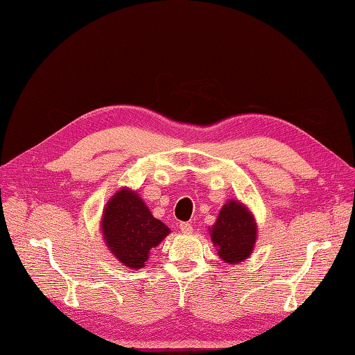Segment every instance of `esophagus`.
I'll use <instances>...</instances> for the list:
<instances>
[{"label":"esophagus","mask_w":355,"mask_h":355,"mask_svg":"<svg viewBox=\"0 0 355 355\" xmlns=\"http://www.w3.org/2000/svg\"><path fill=\"white\" fill-rule=\"evenodd\" d=\"M180 230H182V233H184V235H189V233L193 232V227L191 223H182L180 224Z\"/></svg>","instance_id":"34e87169"}]
</instances>
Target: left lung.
I'll use <instances>...</instances> for the list:
<instances>
[{
	"instance_id": "1",
	"label": "left lung",
	"mask_w": 355,
	"mask_h": 355,
	"mask_svg": "<svg viewBox=\"0 0 355 355\" xmlns=\"http://www.w3.org/2000/svg\"><path fill=\"white\" fill-rule=\"evenodd\" d=\"M210 230L218 254L224 262L238 263L245 261L256 243V223L250 210L239 201L225 202Z\"/></svg>"
}]
</instances>
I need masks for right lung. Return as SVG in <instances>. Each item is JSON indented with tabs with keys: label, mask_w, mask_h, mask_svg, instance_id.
Wrapping results in <instances>:
<instances>
[{
	"label": "right lung",
	"mask_w": 355,
	"mask_h": 355,
	"mask_svg": "<svg viewBox=\"0 0 355 355\" xmlns=\"http://www.w3.org/2000/svg\"><path fill=\"white\" fill-rule=\"evenodd\" d=\"M102 233L111 253L123 266L137 270L171 230L153 216L137 192L123 187L103 209Z\"/></svg>",
	"instance_id": "right-lung-1"
}]
</instances>
